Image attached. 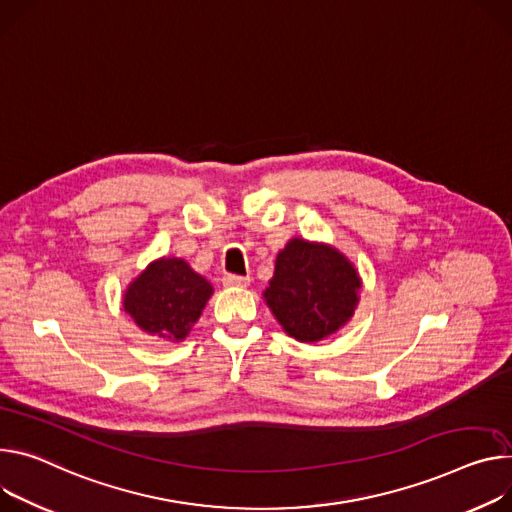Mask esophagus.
Instances as JSON below:
<instances>
[{
	"label": "esophagus",
	"instance_id": "1",
	"mask_svg": "<svg viewBox=\"0 0 512 512\" xmlns=\"http://www.w3.org/2000/svg\"><path fill=\"white\" fill-rule=\"evenodd\" d=\"M222 284H224L226 288H247V286L251 284V280H249V277H243V275H232V273H228V275L222 277Z\"/></svg>",
	"mask_w": 512,
	"mask_h": 512
}]
</instances>
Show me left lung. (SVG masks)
<instances>
[{"instance_id": "1", "label": "left lung", "mask_w": 512, "mask_h": 512, "mask_svg": "<svg viewBox=\"0 0 512 512\" xmlns=\"http://www.w3.org/2000/svg\"><path fill=\"white\" fill-rule=\"evenodd\" d=\"M359 290L361 275L345 253L329 243L294 237L275 257L263 300L286 335L318 343L353 318Z\"/></svg>"}]
</instances>
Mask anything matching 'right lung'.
I'll list each match as a JSON object with an SVG mask.
<instances>
[{
    "label": "right lung",
    "mask_w": 512,
    "mask_h": 512,
    "mask_svg": "<svg viewBox=\"0 0 512 512\" xmlns=\"http://www.w3.org/2000/svg\"><path fill=\"white\" fill-rule=\"evenodd\" d=\"M212 294V284L188 261L159 257L128 284L122 308L143 333L181 343L190 335Z\"/></svg>",
    "instance_id": "1"
}]
</instances>
